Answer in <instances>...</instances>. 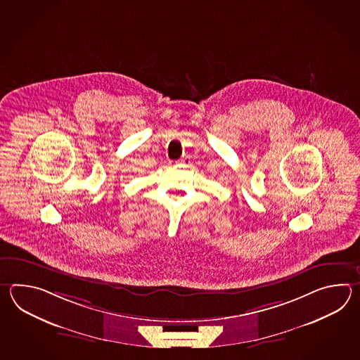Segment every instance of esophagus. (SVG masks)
I'll list each match as a JSON object with an SVG mask.
<instances>
[{"label": "esophagus", "instance_id": "esophagus-1", "mask_svg": "<svg viewBox=\"0 0 360 360\" xmlns=\"http://www.w3.org/2000/svg\"><path fill=\"white\" fill-rule=\"evenodd\" d=\"M188 158H181V160H179V161H169V165L171 166H175V165H179V163H188Z\"/></svg>", "mask_w": 360, "mask_h": 360}]
</instances>
